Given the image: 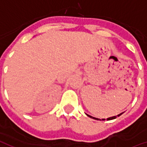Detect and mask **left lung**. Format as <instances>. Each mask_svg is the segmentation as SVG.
<instances>
[{"label":"left lung","mask_w":147,"mask_h":147,"mask_svg":"<svg viewBox=\"0 0 147 147\" xmlns=\"http://www.w3.org/2000/svg\"><path fill=\"white\" fill-rule=\"evenodd\" d=\"M123 113H120L119 115H117V116H114V117H109V118H107V120H113V119H116L117 117H120L121 114ZM87 116L89 117H90V118H93V119H94V120H101V119H98V118H95V117H91V116H90V115H88V114H86ZM102 120H105V119H102Z\"/></svg>","instance_id":"8db88e82"}]
</instances>
